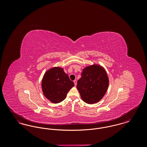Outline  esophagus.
<instances>
[{"label": "esophagus", "mask_w": 147, "mask_h": 147, "mask_svg": "<svg viewBox=\"0 0 147 147\" xmlns=\"http://www.w3.org/2000/svg\"><path fill=\"white\" fill-rule=\"evenodd\" d=\"M73 82H74V84H75V85L76 86L77 85V81L76 80H74V81H73Z\"/></svg>", "instance_id": "1"}]
</instances>
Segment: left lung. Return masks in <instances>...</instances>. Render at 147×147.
Segmentation results:
<instances>
[{"label": "left lung", "instance_id": "8db88e82", "mask_svg": "<svg viewBox=\"0 0 147 147\" xmlns=\"http://www.w3.org/2000/svg\"><path fill=\"white\" fill-rule=\"evenodd\" d=\"M77 83V89L82 100L87 104H93L104 97L109 80L105 69L94 64L83 69L82 77Z\"/></svg>", "mask_w": 147, "mask_h": 147}]
</instances>
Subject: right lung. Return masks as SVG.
I'll return each mask as SVG.
<instances>
[{
  "label": "right lung",
  "mask_w": 147,
  "mask_h": 147,
  "mask_svg": "<svg viewBox=\"0 0 147 147\" xmlns=\"http://www.w3.org/2000/svg\"><path fill=\"white\" fill-rule=\"evenodd\" d=\"M41 85L45 96L51 102L57 104L65 98L74 84L63 68L53 67L45 73Z\"/></svg>",
  "instance_id": "add662e5"
}]
</instances>
